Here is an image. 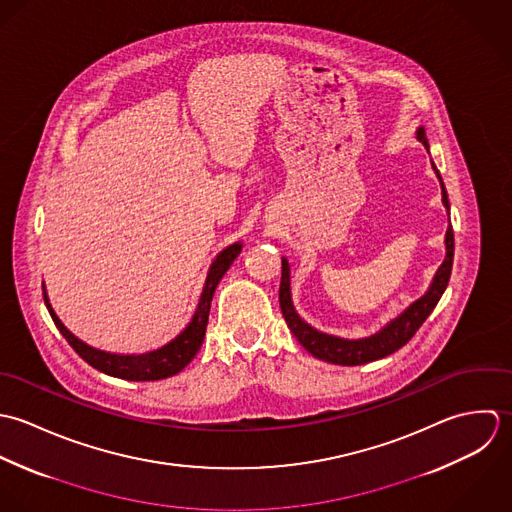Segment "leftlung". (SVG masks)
Returning a JSON list of instances; mask_svg holds the SVG:
<instances>
[{
	"instance_id": "obj_1",
	"label": "left lung",
	"mask_w": 512,
	"mask_h": 512,
	"mask_svg": "<svg viewBox=\"0 0 512 512\" xmlns=\"http://www.w3.org/2000/svg\"><path fill=\"white\" fill-rule=\"evenodd\" d=\"M417 138L423 142L425 148H429L425 130H417ZM433 170L441 182V194H443V204L449 209V200L447 192L443 186V180L433 164ZM445 247H447V257L443 265L439 267L429 291L415 301L408 310H404L402 316L392 320L382 332L364 338V340H342L330 334H322L308 326L307 322L301 320V316L295 312V307L291 303V275H289V263L283 259V273H281V289H279V303L283 316L291 328V332L297 336V340L307 348L312 356L318 360L330 362V364H340V366H360L372 360H380L390 356L392 352L400 350L404 344H408L413 338V334L419 330V326L425 322V318L431 314V310L439 303L443 291L447 289L449 277H451V267H453V251H455V239H453V227L449 225L447 235H445Z\"/></svg>"
}]
</instances>
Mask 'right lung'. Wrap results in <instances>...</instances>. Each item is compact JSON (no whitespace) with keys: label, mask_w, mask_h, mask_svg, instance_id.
I'll use <instances>...</instances> for the list:
<instances>
[{"label":"right lung","mask_w":512,"mask_h":512,"mask_svg":"<svg viewBox=\"0 0 512 512\" xmlns=\"http://www.w3.org/2000/svg\"><path fill=\"white\" fill-rule=\"evenodd\" d=\"M239 251H241V245L235 243V245H229L227 249H223L217 255V259L213 261V265H211V269L207 273L204 293H202L200 305H198V310H196L192 322L170 344H166V346H162V348H158L154 352H148V354L122 356V354H110V352L91 348L89 344H85L79 338H75L63 326V322L57 318V314L53 312V308L49 305L45 289H43V299H45L47 310H49L55 326L59 328V332L65 336V340L71 344V348L87 364H91L99 372H104V374L114 376V378H122V380H132V382L164 380V378H170V376H176L178 372H182L194 360L198 350L202 348L205 326H207V316H209V307H211V299H213L215 287L221 281V277L225 275V271L229 269V265L235 261Z\"/></svg>","instance_id":"obj_1"}]
</instances>
